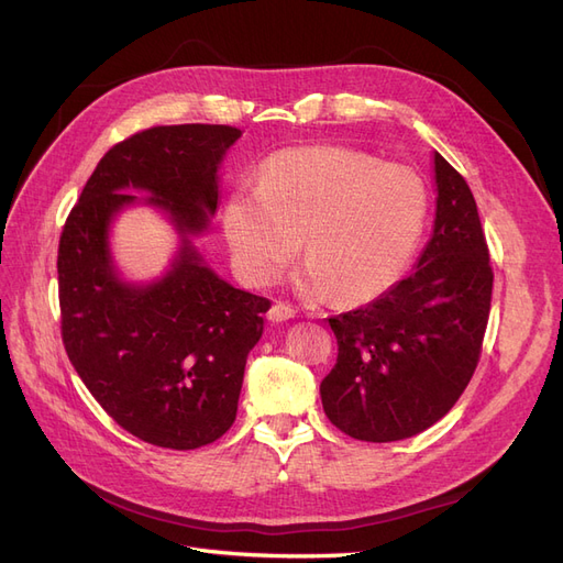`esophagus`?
Wrapping results in <instances>:
<instances>
[{
	"label": "esophagus",
	"instance_id": "obj_1",
	"mask_svg": "<svg viewBox=\"0 0 563 563\" xmlns=\"http://www.w3.org/2000/svg\"><path fill=\"white\" fill-rule=\"evenodd\" d=\"M291 317H296V310L291 308V305H284V302H275L269 308V312H267V319L269 321H286V319H291Z\"/></svg>",
	"mask_w": 563,
	"mask_h": 563
}]
</instances>
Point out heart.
<instances>
[{
    "label": "heart",
    "instance_id": "1",
    "mask_svg": "<svg viewBox=\"0 0 563 563\" xmlns=\"http://www.w3.org/2000/svg\"><path fill=\"white\" fill-rule=\"evenodd\" d=\"M428 220V190L404 164H383L340 145L272 155L258 187H240L223 225L240 275L251 286L277 279L305 246L294 272L302 296L360 305L383 296L411 263Z\"/></svg>",
    "mask_w": 563,
    "mask_h": 563
}]
</instances>
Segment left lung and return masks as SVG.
<instances>
[{
	"instance_id": "1",
	"label": "left lung",
	"mask_w": 563,
	"mask_h": 563,
	"mask_svg": "<svg viewBox=\"0 0 563 563\" xmlns=\"http://www.w3.org/2000/svg\"><path fill=\"white\" fill-rule=\"evenodd\" d=\"M437 211L411 275L360 310L331 317L338 360L319 385L345 434L385 444L432 428L479 362L493 272L470 185L434 152Z\"/></svg>"
}]
</instances>
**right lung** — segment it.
<instances>
[{
	"instance_id": "1",
	"label": "right lung",
	"mask_w": 563,
	"mask_h": 563,
	"mask_svg": "<svg viewBox=\"0 0 563 563\" xmlns=\"http://www.w3.org/2000/svg\"><path fill=\"white\" fill-rule=\"evenodd\" d=\"M240 129L155 126L98 162L58 246L63 343L93 399L126 432L174 451L207 446L236 418L246 356L269 300L218 277L195 246L218 209L220 166ZM157 208L179 249L159 278L131 283L109 232L131 206Z\"/></svg>"
}]
</instances>
